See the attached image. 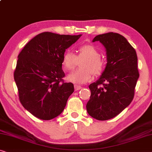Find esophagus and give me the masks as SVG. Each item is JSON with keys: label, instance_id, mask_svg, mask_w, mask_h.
<instances>
[{"label": "esophagus", "instance_id": "esophagus-1", "mask_svg": "<svg viewBox=\"0 0 152 152\" xmlns=\"http://www.w3.org/2000/svg\"><path fill=\"white\" fill-rule=\"evenodd\" d=\"M74 88H75V91H78V90H80V89L82 88V87H81L80 85H74Z\"/></svg>", "mask_w": 152, "mask_h": 152}]
</instances>
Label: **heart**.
Masks as SVG:
<instances>
[{
    "instance_id": "heart-1",
    "label": "heart",
    "mask_w": 152,
    "mask_h": 152,
    "mask_svg": "<svg viewBox=\"0 0 152 152\" xmlns=\"http://www.w3.org/2000/svg\"><path fill=\"white\" fill-rule=\"evenodd\" d=\"M78 56L69 50L64 53L62 58V65L66 71H70L76 66L77 59L85 58L81 62L80 69L72 72L67 76L69 82L83 84L92 80L94 74L96 76L100 75L105 67V63L100 58L99 52L92 45H81L78 48Z\"/></svg>"
}]
</instances>
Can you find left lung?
Listing matches in <instances>:
<instances>
[{
  "instance_id": "8db88e82",
  "label": "left lung",
  "mask_w": 152,
  "mask_h": 152,
  "mask_svg": "<svg viewBox=\"0 0 152 152\" xmlns=\"http://www.w3.org/2000/svg\"><path fill=\"white\" fill-rule=\"evenodd\" d=\"M106 49V67L96 82L89 85L86 108L94 118L106 121L118 115L133 100L139 78L136 50L121 34L109 32L93 39Z\"/></svg>"
}]
</instances>
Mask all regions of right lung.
I'll use <instances>...</instances> for the list:
<instances>
[{"label": "right lung", "instance_id": "1", "mask_svg": "<svg viewBox=\"0 0 152 152\" xmlns=\"http://www.w3.org/2000/svg\"><path fill=\"white\" fill-rule=\"evenodd\" d=\"M80 36L45 31L34 37L18 54L14 76L19 100L36 118H56L74 92V85L63 79L62 58Z\"/></svg>", "mask_w": 152, "mask_h": 152}]
</instances>
